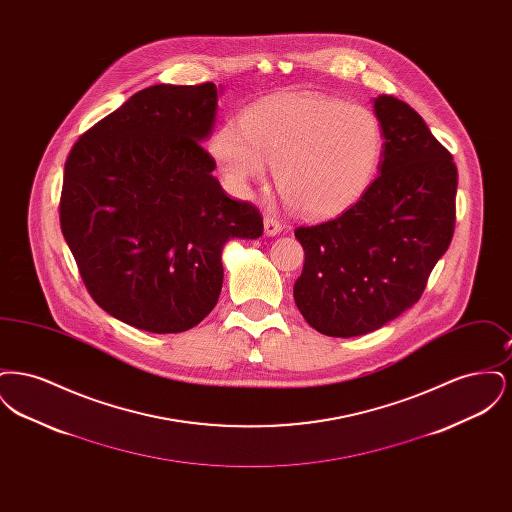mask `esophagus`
I'll list each match as a JSON object with an SVG mask.
<instances>
[{
    "label": "esophagus",
    "mask_w": 512,
    "mask_h": 512,
    "mask_svg": "<svg viewBox=\"0 0 512 512\" xmlns=\"http://www.w3.org/2000/svg\"><path fill=\"white\" fill-rule=\"evenodd\" d=\"M282 232V224L280 220L272 215H265V234L267 236H278Z\"/></svg>",
    "instance_id": "1"
}]
</instances>
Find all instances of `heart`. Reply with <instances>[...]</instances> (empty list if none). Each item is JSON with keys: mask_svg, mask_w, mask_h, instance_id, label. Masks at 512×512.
Returning <instances> with one entry per match:
<instances>
[{"mask_svg": "<svg viewBox=\"0 0 512 512\" xmlns=\"http://www.w3.org/2000/svg\"><path fill=\"white\" fill-rule=\"evenodd\" d=\"M384 130L372 109L320 94H280L224 122L211 153L230 186L247 192L274 169L293 211L330 217L355 203L376 176Z\"/></svg>", "mask_w": 512, "mask_h": 512, "instance_id": "heart-1", "label": "heart"}]
</instances>
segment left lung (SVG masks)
<instances>
[{
	"label": "left lung",
	"instance_id": "left-lung-1",
	"mask_svg": "<svg viewBox=\"0 0 512 512\" xmlns=\"http://www.w3.org/2000/svg\"><path fill=\"white\" fill-rule=\"evenodd\" d=\"M374 113L384 130L378 178L336 219L295 228L305 251L295 305L332 338L374 332L411 309L455 230L451 153L405 101L382 94Z\"/></svg>",
	"mask_w": 512,
	"mask_h": 512
}]
</instances>
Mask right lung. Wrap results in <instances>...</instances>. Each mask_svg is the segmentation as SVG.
<instances>
[{
    "label": "right lung",
    "mask_w": 512,
    "mask_h": 512,
    "mask_svg": "<svg viewBox=\"0 0 512 512\" xmlns=\"http://www.w3.org/2000/svg\"><path fill=\"white\" fill-rule=\"evenodd\" d=\"M219 88L157 84L134 94L74 144L61 230L94 301L153 334L207 317L222 290V247L263 234L259 211L234 201L201 147Z\"/></svg>",
    "instance_id": "add662e5"
}]
</instances>
